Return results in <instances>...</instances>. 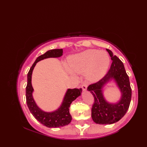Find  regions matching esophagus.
Returning a JSON list of instances; mask_svg holds the SVG:
<instances>
[{
  "mask_svg": "<svg viewBox=\"0 0 147 147\" xmlns=\"http://www.w3.org/2000/svg\"><path fill=\"white\" fill-rule=\"evenodd\" d=\"M87 86H88V85H87L86 83H83L82 84V88L83 91H86V89H87Z\"/></svg>",
  "mask_w": 147,
  "mask_h": 147,
  "instance_id": "esophagus-1",
  "label": "esophagus"
}]
</instances>
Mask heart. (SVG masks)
<instances>
[{
    "label": "heart",
    "instance_id": "heart-1",
    "mask_svg": "<svg viewBox=\"0 0 147 147\" xmlns=\"http://www.w3.org/2000/svg\"><path fill=\"white\" fill-rule=\"evenodd\" d=\"M110 61V57L107 52L89 49L70 58L68 66L73 73H85L87 79L96 81L101 78L105 74Z\"/></svg>",
    "mask_w": 147,
    "mask_h": 147
}]
</instances>
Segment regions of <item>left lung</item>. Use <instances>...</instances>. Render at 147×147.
Here are the masks:
<instances>
[{
    "label": "left lung",
    "instance_id": "1",
    "mask_svg": "<svg viewBox=\"0 0 147 147\" xmlns=\"http://www.w3.org/2000/svg\"><path fill=\"white\" fill-rule=\"evenodd\" d=\"M106 50L112 61L111 67L103 78L90 85L87 88V90L91 92L95 99L92 108V119L99 124H111L119 121L128 110L131 100L129 76L123 63L111 51ZM112 79L117 83L121 93V99L115 104L106 101L102 91V87Z\"/></svg>",
    "mask_w": 147,
    "mask_h": 147
}]
</instances>
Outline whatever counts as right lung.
<instances>
[{"instance_id": "obj_1", "label": "right lung", "mask_w": 147, "mask_h": 147, "mask_svg": "<svg viewBox=\"0 0 147 147\" xmlns=\"http://www.w3.org/2000/svg\"><path fill=\"white\" fill-rule=\"evenodd\" d=\"M62 49H52L37 57L28 73L26 87V104L31 113L40 123L48 127H60L71 123L72 117L69 113L71 104L81 95L82 89H68L64 95L61 105L54 112H45L36 105L33 97V88L32 85V76L34 67L38 62L50 57H59L62 55Z\"/></svg>"}]
</instances>
